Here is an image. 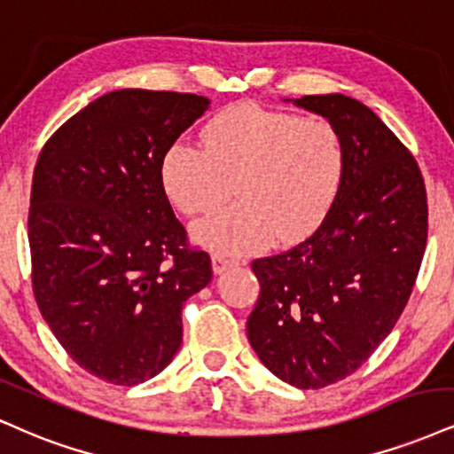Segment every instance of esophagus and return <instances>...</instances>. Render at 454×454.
I'll use <instances>...</instances> for the list:
<instances>
[{"mask_svg": "<svg viewBox=\"0 0 454 454\" xmlns=\"http://www.w3.org/2000/svg\"><path fill=\"white\" fill-rule=\"evenodd\" d=\"M211 264H213V272H215V275H222L223 270H228V269H231V266H237L239 262L232 260V258H226V255L215 254L211 258Z\"/></svg>", "mask_w": 454, "mask_h": 454, "instance_id": "34e87169", "label": "esophagus"}]
</instances>
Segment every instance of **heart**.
I'll list each match as a JSON object with an SVG mask.
<instances>
[{
  "label": "heart",
  "mask_w": 454,
  "mask_h": 454,
  "mask_svg": "<svg viewBox=\"0 0 454 454\" xmlns=\"http://www.w3.org/2000/svg\"><path fill=\"white\" fill-rule=\"evenodd\" d=\"M200 147L173 144L160 165L168 199L188 215L237 203L194 226L220 255L249 254L272 239L294 243L319 226L340 188L345 144L330 120L241 101L200 130Z\"/></svg>",
  "instance_id": "obj_1"
}]
</instances>
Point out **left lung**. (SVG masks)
<instances>
[{
	"label": "left lung",
	"mask_w": 454,
	"mask_h": 454,
	"mask_svg": "<svg viewBox=\"0 0 454 454\" xmlns=\"http://www.w3.org/2000/svg\"><path fill=\"white\" fill-rule=\"evenodd\" d=\"M296 106L340 133L345 171L307 241L251 262L260 296L247 336L298 389L347 379L400 319L427 245V192L414 156L364 103L307 95Z\"/></svg>",
	"instance_id": "obj_1"
}]
</instances>
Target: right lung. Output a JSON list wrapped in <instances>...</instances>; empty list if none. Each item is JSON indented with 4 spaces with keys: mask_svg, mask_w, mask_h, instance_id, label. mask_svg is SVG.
Wrapping results in <instances>:
<instances>
[{
    "mask_svg": "<svg viewBox=\"0 0 454 454\" xmlns=\"http://www.w3.org/2000/svg\"><path fill=\"white\" fill-rule=\"evenodd\" d=\"M207 107L209 99L190 92H107L54 130L37 156L35 302L69 357L107 383H144L171 364L184 302L213 277L160 177L167 150Z\"/></svg>",
    "mask_w": 454,
    "mask_h": 454,
    "instance_id": "add662e5",
    "label": "right lung"
}]
</instances>
